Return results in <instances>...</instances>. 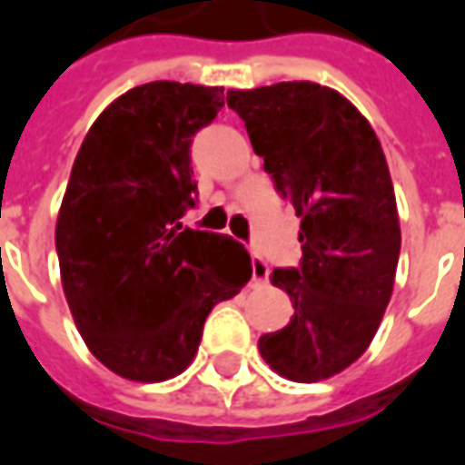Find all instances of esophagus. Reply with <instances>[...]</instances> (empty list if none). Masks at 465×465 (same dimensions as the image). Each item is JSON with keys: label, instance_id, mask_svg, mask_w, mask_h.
<instances>
[{"label": "esophagus", "instance_id": "34e87169", "mask_svg": "<svg viewBox=\"0 0 465 465\" xmlns=\"http://www.w3.org/2000/svg\"><path fill=\"white\" fill-rule=\"evenodd\" d=\"M251 281L253 283H266L268 281V263L261 259L259 253H251Z\"/></svg>", "mask_w": 465, "mask_h": 465}]
</instances>
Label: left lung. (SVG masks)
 I'll use <instances>...</instances> for the list:
<instances>
[{"label":"left lung","mask_w":465,"mask_h":465,"mask_svg":"<svg viewBox=\"0 0 465 465\" xmlns=\"http://www.w3.org/2000/svg\"><path fill=\"white\" fill-rule=\"evenodd\" d=\"M263 170L301 216L302 259L271 283L293 318L259 340L281 377L320 381L372 342L397 273V199L372 125L345 95L311 81L226 93Z\"/></svg>","instance_id":"left-lung-1"}]
</instances>
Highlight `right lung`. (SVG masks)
<instances>
[{
	"mask_svg": "<svg viewBox=\"0 0 465 465\" xmlns=\"http://www.w3.org/2000/svg\"><path fill=\"white\" fill-rule=\"evenodd\" d=\"M222 105L223 88L137 85L75 154L56 222L61 283L88 350L125 380L187 370L206 315L249 283L242 243L180 223L197 204L192 137Z\"/></svg>",
	"mask_w": 465,
	"mask_h": 465,
	"instance_id": "obj_1",
	"label": "right lung"
}]
</instances>
